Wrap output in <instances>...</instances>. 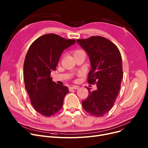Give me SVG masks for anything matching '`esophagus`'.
I'll return each instance as SVG.
<instances>
[{"label": "esophagus", "instance_id": "1", "mask_svg": "<svg viewBox=\"0 0 148 148\" xmlns=\"http://www.w3.org/2000/svg\"><path fill=\"white\" fill-rule=\"evenodd\" d=\"M79 86H71V87H69V89L70 91H71L72 90H75V89H79Z\"/></svg>", "mask_w": 148, "mask_h": 148}]
</instances>
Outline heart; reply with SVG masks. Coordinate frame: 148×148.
Segmentation results:
<instances>
[{
  "label": "heart",
  "instance_id": "heart-1",
  "mask_svg": "<svg viewBox=\"0 0 148 148\" xmlns=\"http://www.w3.org/2000/svg\"><path fill=\"white\" fill-rule=\"evenodd\" d=\"M84 51L82 50H77L74 51V54H77V53H83Z\"/></svg>",
  "mask_w": 148,
  "mask_h": 148
}]
</instances>
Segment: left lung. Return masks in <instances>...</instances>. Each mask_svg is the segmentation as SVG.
<instances>
[{
	"instance_id": "obj_1",
	"label": "left lung",
	"mask_w": 148,
	"mask_h": 148,
	"mask_svg": "<svg viewBox=\"0 0 148 148\" xmlns=\"http://www.w3.org/2000/svg\"><path fill=\"white\" fill-rule=\"evenodd\" d=\"M77 42L89 58L88 83H96L97 86L92 91L86 87L89 95L82 101V106L91 115L100 117L111 110L118 96L123 79L121 54L112 42L102 36H91Z\"/></svg>"
}]
</instances>
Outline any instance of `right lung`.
Instances as JSON below:
<instances>
[{
  "label": "right lung",
  "mask_w": 148,
  "mask_h": 148,
  "mask_svg": "<svg viewBox=\"0 0 148 148\" xmlns=\"http://www.w3.org/2000/svg\"><path fill=\"white\" fill-rule=\"evenodd\" d=\"M75 43L58 35H42L30 45L25 60L23 73L26 89L36 112L44 116H53L63 106L68 88L52 81L60 56Z\"/></svg>",
  "instance_id": "obj_1"
}]
</instances>
